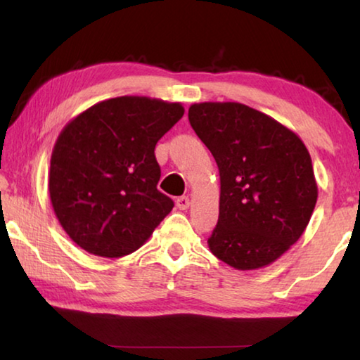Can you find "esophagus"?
<instances>
[{"label": "esophagus", "mask_w": 360, "mask_h": 360, "mask_svg": "<svg viewBox=\"0 0 360 360\" xmlns=\"http://www.w3.org/2000/svg\"><path fill=\"white\" fill-rule=\"evenodd\" d=\"M176 206H178L179 210H187L188 206H191V200H188V197H179L178 200H176Z\"/></svg>", "instance_id": "34e87169"}]
</instances>
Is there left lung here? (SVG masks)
Here are the masks:
<instances>
[{
    "instance_id": "1",
    "label": "left lung",
    "mask_w": 360,
    "mask_h": 360,
    "mask_svg": "<svg viewBox=\"0 0 360 360\" xmlns=\"http://www.w3.org/2000/svg\"><path fill=\"white\" fill-rule=\"evenodd\" d=\"M188 120L221 178L210 251L235 270H259L298 241L318 202L311 155L288 127L235 101L193 103Z\"/></svg>"
}]
</instances>
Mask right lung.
<instances>
[{
	"instance_id": "right-lung-1",
	"label": "right lung",
	"mask_w": 360,
	"mask_h": 360,
	"mask_svg": "<svg viewBox=\"0 0 360 360\" xmlns=\"http://www.w3.org/2000/svg\"><path fill=\"white\" fill-rule=\"evenodd\" d=\"M184 115L181 103L117 96L85 109L53 146L49 195L60 225L79 248L122 257L141 248L173 200L157 188L155 144Z\"/></svg>"
}]
</instances>
